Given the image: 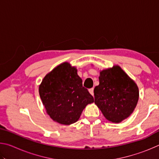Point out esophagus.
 Listing matches in <instances>:
<instances>
[{"label": "esophagus", "mask_w": 159, "mask_h": 159, "mask_svg": "<svg viewBox=\"0 0 159 159\" xmlns=\"http://www.w3.org/2000/svg\"><path fill=\"white\" fill-rule=\"evenodd\" d=\"M89 93L93 96L94 95V88H90V89H89Z\"/></svg>", "instance_id": "obj_1"}]
</instances>
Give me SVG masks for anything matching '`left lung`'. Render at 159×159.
<instances>
[{
  "label": "left lung",
  "instance_id": "left-lung-1",
  "mask_svg": "<svg viewBox=\"0 0 159 159\" xmlns=\"http://www.w3.org/2000/svg\"><path fill=\"white\" fill-rule=\"evenodd\" d=\"M94 89L95 104L106 119L120 123L133 114L139 99L136 83L118 65L99 71Z\"/></svg>",
  "mask_w": 159,
  "mask_h": 159
}]
</instances>
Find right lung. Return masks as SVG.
<instances>
[{
	"label": "right lung",
	"mask_w": 159,
	"mask_h": 159,
	"mask_svg": "<svg viewBox=\"0 0 159 159\" xmlns=\"http://www.w3.org/2000/svg\"><path fill=\"white\" fill-rule=\"evenodd\" d=\"M82 82L76 67L67 61L45 75L39 85V95L54 121L66 125L76 123L85 107L94 102Z\"/></svg>",
	"instance_id": "add662e5"
}]
</instances>
